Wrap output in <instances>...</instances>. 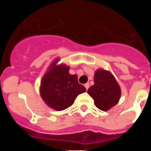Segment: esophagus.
I'll use <instances>...</instances> for the list:
<instances>
[{
  "mask_svg": "<svg viewBox=\"0 0 151 151\" xmlns=\"http://www.w3.org/2000/svg\"><path fill=\"white\" fill-rule=\"evenodd\" d=\"M85 88H86V90H88V88H89V83H85Z\"/></svg>",
  "mask_w": 151,
  "mask_h": 151,
  "instance_id": "1",
  "label": "esophagus"
}]
</instances>
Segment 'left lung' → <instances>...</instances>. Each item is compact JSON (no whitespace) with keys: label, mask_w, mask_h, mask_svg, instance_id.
<instances>
[{"label":"left lung","mask_w":151,"mask_h":151,"mask_svg":"<svg viewBox=\"0 0 151 151\" xmlns=\"http://www.w3.org/2000/svg\"><path fill=\"white\" fill-rule=\"evenodd\" d=\"M94 85L88 90L98 109L106 111L118 103L121 95L120 88L110 73L97 69L94 73Z\"/></svg>","instance_id":"left-lung-1"}]
</instances>
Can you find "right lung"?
<instances>
[{
    "label": "right lung",
    "mask_w": 151,
    "mask_h": 151,
    "mask_svg": "<svg viewBox=\"0 0 151 151\" xmlns=\"http://www.w3.org/2000/svg\"><path fill=\"white\" fill-rule=\"evenodd\" d=\"M57 61L45 75L41 83V96L47 104L56 110H63L72 106L76 97L86 91L78 83L76 75H70L66 65L57 66Z\"/></svg>",
    "instance_id": "add662e5"
}]
</instances>
